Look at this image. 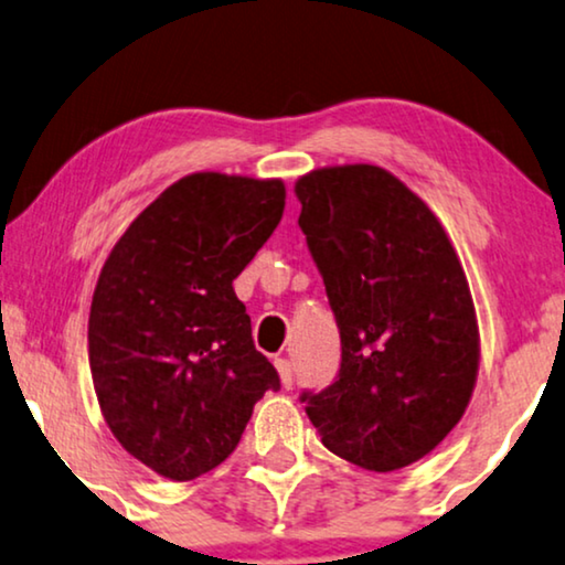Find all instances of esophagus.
<instances>
[{
    "instance_id": "1",
    "label": "esophagus",
    "mask_w": 565,
    "mask_h": 565,
    "mask_svg": "<svg viewBox=\"0 0 565 565\" xmlns=\"http://www.w3.org/2000/svg\"><path fill=\"white\" fill-rule=\"evenodd\" d=\"M275 367H277V373H280L282 385L290 391L292 388V381H296V377H292V362L285 360V358H277L275 360Z\"/></svg>"
}]
</instances>
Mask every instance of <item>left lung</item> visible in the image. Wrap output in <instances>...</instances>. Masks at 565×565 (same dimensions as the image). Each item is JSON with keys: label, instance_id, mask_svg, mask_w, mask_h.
Listing matches in <instances>:
<instances>
[{"label": "left lung", "instance_id": "1", "mask_svg": "<svg viewBox=\"0 0 565 565\" xmlns=\"http://www.w3.org/2000/svg\"><path fill=\"white\" fill-rule=\"evenodd\" d=\"M296 195L342 339L334 383L300 393L308 419L354 466H412L450 435L476 385L478 327L458 254L381 167L319 169Z\"/></svg>", "mask_w": 565, "mask_h": 565}]
</instances>
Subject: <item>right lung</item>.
<instances>
[{"mask_svg":"<svg viewBox=\"0 0 565 565\" xmlns=\"http://www.w3.org/2000/svg\"><path fill=\"white\" fill-rule=\"evenodd\" d=\"M285 211L280 180L190 174L130 223L99 273L89 367L118 443L172 481L221 466L280 375L234 280Z\"/></svg>","mask_w":565,"mask_h":565,"instance_id":"right-lung-1","label":"right lung"}]
</instances>
